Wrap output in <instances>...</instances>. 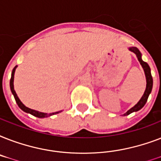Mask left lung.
<instances>
[{
    "instance_id": "1",
    "label": "left lung",
    "mask_w": 161,
    "mask_h": 161,
    "mask_svg": "<svg viewBox=\"0 0 161 161\" xmlns=\"http://www.w3.org/2000/svg\"><path fill=\"white\" fill-rule=\"evenodd\" d=\"M129 50L131 52H133L136 55L137 57L138 60L140 62V63L142 66L143 69L145 71V77H146V88H145V91L144 94H143L142 98H140V100L136 104L133 108H131L130 110H128L127 112L125 113V114H123L124 116H126V115H129L130 114L133 112H137L140 109H141L145 104L147 102L148 97L150 95V93H151V90H152V87H153V78L152 76H151V73H150V66L148 65L147 63H145L144 61L142 60V58H141V53H140V50L137 48V47H130Z\"/></svg>"
}]
</instances>
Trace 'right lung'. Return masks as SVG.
<instances>
[{"label":"right lung","instance_id":"1","mask_svg":"<svg viewBox=\"0 0 161 161\" xmlns=\"http://www.w3.org/2000/svg\"><path fill=\"white\" fill-rule=\"evenodd\" d=\"M17 66H16L15 68H13V70H12V73H11V80H10V87H11V91L12 94H13L14 98L16 99V102L17 103V105L19 106V108H21V110H23L24 112L28 113V114H31V115H33L35 117L37 118H47L49 117V116H51V115L53 114H57L58 113L62 112V111H58V112H55V113H51V114H46V113H42V112H39V111H36V110L31 109V108H29L26 107V106L24 105L23 103H21V100L19 99V98L17 97V94L16 93V91L14 89V74H15V71H16V68Z\"/></svg>","mask_w":161,"mask_h":161}]
</instances>
